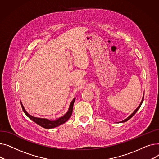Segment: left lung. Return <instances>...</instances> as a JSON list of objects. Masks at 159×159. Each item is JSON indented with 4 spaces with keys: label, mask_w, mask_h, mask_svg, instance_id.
Here are the masks:
<instances>
[{
    "label": "left lung",
    "mask_w": 159,
    "mask_h": 159,
    "mask_svg": "<svg viewBox=\"0 0 159 159\" xmlns=\"http://www.w3.org/2000/svg\"><path fill=\"white\" fill-rule=\"evenodd\" d=\"M144 95H143V99H142V101H141V102L140 103V104H139V106L137 107V109L134 111H133L129 116H128V118H126V119H124V120H122V121H120V123H121V122H126V121H128V120H129L131 117H132V116H133V115H134L137 112V111L139 110V108L140 107V106H141V105H142V104H143V101H144Z\"/></svg>",
    "instance_id": "8db88e82"
}]
</instances>
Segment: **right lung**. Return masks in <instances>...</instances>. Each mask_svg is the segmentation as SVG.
Returning a JSON list of instances; mask_svg holds the SVG:
<instances>
[{
    "label": "right lung",
    "mask_w": 159,
    "mask_h": 159,
    "mask_svg": "<svg viewBox=\"0 0 159 159\" xmlns=\"http://www.w3.org/2000/svg\"><path fill=\"white\" fill-rule=\"evenodd\" d=\"M75 98H74L73 99V101L70 103L69 109H68V111L66 112V113L65 115H64L62 116H61V117L56 119L55 120H50L47 119L38 118V117H35V116H33L30 115L26 111L23 104L21 102V101H20V104H21V106H22V110H23L24 113L26 114L31 120H33V122H35L36 124L39 125L40 126L43 127L44 128L52 129V128H54L55 127H57L58 126H60V125L65 123L67 120H68L70 118V116H71V115L72 114V112H73V104L75 102Z\"/></svg>",
    "instance_id": "obj_1"
}]
</instances>
